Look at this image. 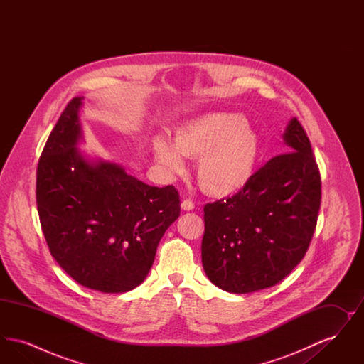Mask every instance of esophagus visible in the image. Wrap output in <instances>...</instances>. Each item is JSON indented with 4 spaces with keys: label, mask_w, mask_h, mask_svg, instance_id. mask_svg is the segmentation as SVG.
<instances>
[{
    "label": "esophagus",
    "mask_w": 364,
    "mask_h": 364,
    "mask_svg": "<svg viewBox=\"0 0 364 364\" xmlns=\"http://www.w3.org/2000/svg\"><path fill=\"white\" fill-rule=\"evenodd\" d=\"M193 208H195V205H193V202H192L191 199H184V200H183V203H181V208H183V210L191 211V210H193Z\"/></svg>",
    "instance_id": "obj_1"
}]
</instances>
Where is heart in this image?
Segmentation results:
<instances>
[{
	"instance_id": "heart-1",
	"label": "heart",
	"mask_w": 364,
	"mask_h": 364,
	"mask_svg": "<svg viewBox=\"0 0 364 364\" xmlns=\"http://www.w3.org/2000/svg\"><path fill=\"white\" fill-rule=\"evenodd\" d=\"M156 165L165 173L186 172V158L198 159L200 187L214 196H230L252 178L260 154L258 135L236 113L217 112L198 117L174 132L173 143L164 135L151 141Z\"/></svg>"
}]
</instances>
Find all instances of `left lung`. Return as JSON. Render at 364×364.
Here are the masks:
<instances>
[{"label": "left lung", "instance_id": "left-lung-1", "mask_svg": "<svg viewBox=\"0 0 364 364\" xmlns=\"http://www.w3.org/2000/svg\"><path fill=\"white\" fill-rule=\"evenodd\" d=\"M282 138L288 153L269 159L232 198L203 208V269L226 292L276 285L309 250L321 206L319 169L296 117Z\"/></svg>", "mask_w": 364, "mask_h": 364}]
</instances>
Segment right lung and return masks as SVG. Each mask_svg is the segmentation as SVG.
Instances as JSON below:
<instances>
[{
  "instance_id": "add662e5",
  "label": "right lung",
  "mask_w": 364,
  "mask_h": 364,
  "mask_svg": "<svg viewBox=\"0 0 364 364\" xmlns=\"http://www.w3.org/2000/svg\"><path fill=\"white\" fill-rule=\"evenodd\" d=\"M67 105L36 168V206L53 258L80 285L122 294L147 277L159 240L180 215L173 186L151 187L101 158L83 156L79 110Z\"/></svg>"
}]
</instances>
